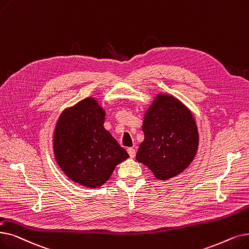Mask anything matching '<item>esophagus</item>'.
I'll use <instances>...</instances> for the list:
<instances>
[{
  "label": "esophagus",
  "mask_w": 249,
  "mask_h": 249,
  "mask_svg": "<svg viewBox=\"0 0 249 249\" xmlns=\"http://www.w3.org/2000/svg\"><path fill=\"white\" fill-rule=\"evenodd\" d=\"M127 151H128V155L130 156V158H134V157H135V155H136V151H135V149H134L133 147H129V148H127Z\"/></svg>",
  "instance_id": "obj_1"
}]
</instances>
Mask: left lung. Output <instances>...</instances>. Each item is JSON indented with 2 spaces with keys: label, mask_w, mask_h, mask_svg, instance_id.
Segmentation results:
<instances>
[{
  "label": "left lung",
  "mask_w": 249,
  "mask_h": 249,
  "mask_svg": "<svg viewBox=\"0 0 249 249\" xmlns=\"http://www.w3.org/2000/svg\"><path fill=\"white\" fill-rule=\"evenodd\" d=\"M144 140L136 160L167 180L184 171L196 155L198 132L190 111L169 94H158L144 115Z\"/></svg>",
  "instance_id": "left-lung-1"
}]
</instances>
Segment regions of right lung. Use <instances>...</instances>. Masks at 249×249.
<instances>
[{"label": "right lung", "instance_id": "add662e5", "mask_svg": "<svg viewBox=\"0 0 249 249\" xmlns=\"http://www.w3.org/2000/svg\"><path fill=\"white\" fill-rule=\"evenodd\" d=\"M105 111L88 98L65 110L53 133V154L72 181L95 188L110 178L115 167L129 158L104 128Z\"/></svg>", "mask_w": 249, "mask_h": 249}]
</instances>
